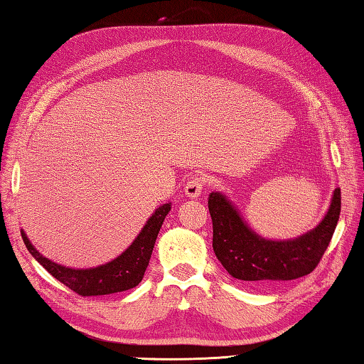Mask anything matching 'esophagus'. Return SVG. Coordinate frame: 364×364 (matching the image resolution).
<instances>
[{"instance_id": "1", "label": "esophagus", "mask_w": 364, "mask_h": 364, "mask_svg": "<svg viewBox=\"0 0 364 364\" xmlns=\"http://www.w3.org/2000/svg\"><path fill=\"white\" fill-rule=\"evenodd\" d=\"M205 186H206V178L203 175H196L189 178L186 186H184V192H186L188 197L197 198L203 192Z\"/></svg>"}]
</instances>
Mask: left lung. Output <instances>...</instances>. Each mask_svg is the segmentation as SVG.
I'll return each instance as SVG.
<instances>
[{
  "label": "left lung",
  "mask_w": 364,
  "mask_h": 364,
  "mask_svg": "<svg viewBox=\"0 0 364 364\" xmlns=\"http://www.w3.org/2000/svg\"><path fill=\"white\" fill-rule=\"evenodd\" d=\"M208 208L214 253L231 277L242 282L296 280L313 272L327 250L341 213V191L335 189L318 227L288 241H272L255 233L220 192H211Z\"/></svg>",
  "instance_id": "1"
}]
</instances>
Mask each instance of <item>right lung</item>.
<instances>
[{
  "label": "right lung",
  "instance_id": "obj_1",
  "mask_svg": "<svg viewBox=\"0 0 364 364\" xmlns=\"http://www.w3.org/2000/svg\"><path fill=\"white\" fill-rule=\"evenodd\" d=\"M170 208H172L170 203L159 206L151 214V218L146 220L133 244L120 257L106 262V264L90 269H72L60 266L58 262L45 258L42 253H38L36 247L29 242L25 231H21V237L29 253L56 280L64 283L68 289L75 291L82 297L106 296V294L128 291L142 282L145 269L151 258L154 242H156L161 225L168 214Z\"/></svg>",
  "mask_w": 364,
  "mask_h": 364
}]
</instances>
